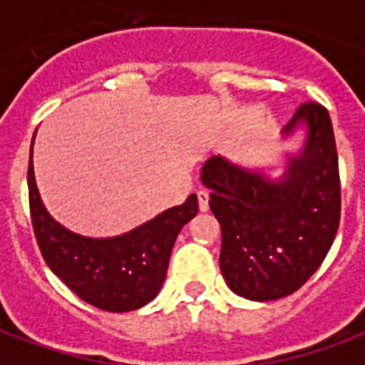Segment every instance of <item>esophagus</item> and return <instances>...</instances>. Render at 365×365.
Instances as JSON below:
<instances>
[{"mask_svg": "<svg viewBox=\"0 0 365 365\" xmlns=\"http://www.w3.org/2000/svg\"><path fill=\"white\" fill-rule=\"evenodd\" d=\"M197 205L201 213L209 211V193H207V191H197Z\"/></svg>", "mask_w": 365, "mask_h": 365, "instance_id": "obj_1", "label": "esophagus"}]
</instances>
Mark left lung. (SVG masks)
Segmentation results:
<instances>
[{
    "instance_id": "left-lung-1",
    "label": "left lung",
    "mask_w": 365,
    "mask_h": 365,
    "mask_svg": "<svg viewBox=\"0 0 365 365\" xmlns=\"http://www.w3.org/2000/svg\"><path fill=\"white\" fill-rule=\"evenodd\" d=\"M282 174L232 160H207L201 182L221 225V272L230 291L250 301H275L297 291L329 254L340 221V178L334 130L319 103L301 105L282 140Z\"/></svg>"
}]
</instances>
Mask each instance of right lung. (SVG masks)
Returning <instances> with one entry per match:
<instances>
[{
    "instance_id": "obj_1",
    "label": "right lung",
    "mask_w": 365,
    "mask_h": 365,
    "mask_svg": "<svg viewBox=\"0 0 365 365\" xmlns=\"http://www.w3.org/2000/svg\"><path fill=\"white\" fill-rule=\"evenodd\" d=\"M36 135V133H35ZM33 144L29 160V203L36 242L46 266L86 303L128 313L150 303L166 279L168 262L183 225L197 215V195L170 207L117 237L93 238L66 229L44 207L35 180Z\"/></svg>"
}]
</instances>
